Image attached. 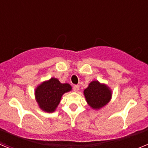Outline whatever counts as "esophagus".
<instances>
[{
  "instance_id": "34e87169",
  "label": "esophagus",
  "mask_w": 148,
  "mask_h": 148,
  "mask_svg": "<svg viewBox=\"0 0 148 148\" xmlns=\"http://www.w3.org/2000/svg\"><path fill=\"white\" fill-rule=\"evenodd\" d=\"M73 90L75 91V92H77V91H78V90H79V86L78 85H74L73 87Z\"/></svg>"
}]
</instances>
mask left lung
<instances>
[{"label": "left lung", "mask_w": 148, "mask_h": 148, "mask_svg": "<svg viewBox=\"0 0 148 148\" xmlns=\"http://www.w3.org/2000/svg\"><path fill=\"white\" fill-rule=\"evenodd\" d=\"M89 105L93 109H99L109 102L111 91L104 84H101L97 81H93L84 91Z\"/></svg>", "instance_id": "obj_1"}]
</instances>
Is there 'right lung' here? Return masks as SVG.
I'll use <instances>...</instances> for the list:
<instances>
[{
    "instance_id": "obj_1",
    "label": "right lung",
    "mask_w": 148,
    "mask_h": 148,
    "mask_svg": "<svg viewBox=\"0 0 148 148\" xmlns=\"http://www.w3.org/2000/svg\"><path fill=\"white\" fill-rule=\"evenodd\" d=\"M71 89L69 84H61L55 78L40 84L35 90L39 107L46 112H53L60 103L63 94L69 92Z\"/></svg>"
}]
</instances>
